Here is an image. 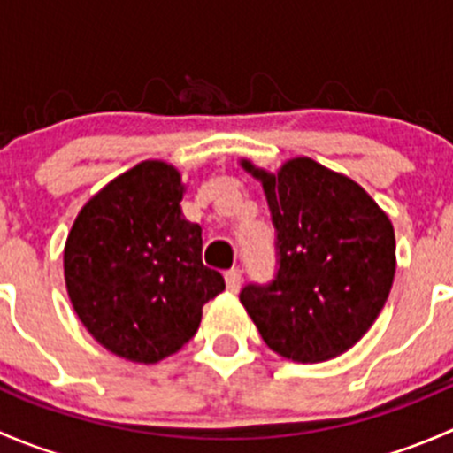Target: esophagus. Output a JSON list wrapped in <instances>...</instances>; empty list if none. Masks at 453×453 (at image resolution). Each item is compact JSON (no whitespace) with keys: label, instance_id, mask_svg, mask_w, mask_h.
Segmentation results:
<instances>
[{"label":"esophagus","instance_id":"34e87169","mask_svg":"<svg viewBox=\"0 0 453 453\" xmlns=\"http://www.w3.org/2000/svg\"><path fill=\"white\" fill-rule=\"evenodd\" d=\"M241 280H243V276H241V269H239V267L227 269V272H226L227 291H232V294H236V291L241 289Z\"/></svg>","mask_w":453,"mask_h":453}]
</instances>
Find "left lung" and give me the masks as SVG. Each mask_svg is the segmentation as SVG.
Instances as JSON below:
<instances>
[{
	"label": "left lung",
	"instance_id": "1",
	"mask_svg": "<svg viewBox=\"0 0 453 453\" xmlns=\"http://www.w3.org/2000/svg\"><path fill=\"white\" fill-rule=\"evenodd\" d=\"M276 227V273L248 282L241 303L265 344L300 364L326 362L357 344L395 280V230L353 180L309 157L278 175L258 171Z\"/></svg>",
	"mask_w": 453,
	"mask_h": 453
}]
</instances>
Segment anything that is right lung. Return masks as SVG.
I'll list each match as a JSON object with an SVG mask.
<instances>
[{"label":"right lung","mask_w":453,"mask_h":453,"mask_svg":"<svg viewBox=\"0 0 453 453\" xmlns=\"http://www.w3.org/2000/svg\"><path fill=\"white\" fill-rule=\"evenodd\" d=\"M180 173L142 162L87 201L63 254L74 311L96 342L155 364L197 333L201 307L226 289L201 260V227L181 214Z\"/></svg>","instance_id":"right-lung-1"}]
</instances>
